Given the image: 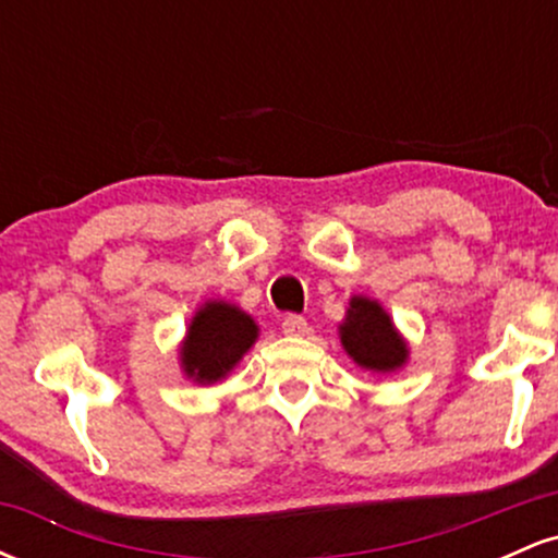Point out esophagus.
Masks as SVG:
<instances>
[{
	"mask_svg": "<svg viewBox=\"0 0 558 558\" xmlns=\"http://www.w3.org/2000/svg\"><path fill=\"white\" fill-rule=\"evenodd\" d=\"M280 328H283L286 336H304V332L310 330V325H306L304 317H299V315H286L283 323H280Z\"/></svg>",
	"mask_w": 558,
	"mask_h": 558,
	"instance_id": "esophagus-1",
	"label": "esophagus"
}]
</instances>
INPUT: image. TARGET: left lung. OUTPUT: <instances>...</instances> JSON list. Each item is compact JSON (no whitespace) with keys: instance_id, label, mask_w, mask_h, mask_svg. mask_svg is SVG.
Returning <instances> with one entry per match:
<instances>
[{"instance_id":"1","label":"left lung","mask_w":558,"mask_h":558,"mask_svg":"<svg viewBox=\"0 0 558 558\" xmlns=\"http://www.w3.org/2000/svg\"><path fill=\"white\" fill-rule=\"evenodd\" d=\"M341 343L349 356L375 373H390L407 360V345L377 301L351 299L349 315L341 325Z\"/></svg>"}]
</instances>
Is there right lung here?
Listing matches in <instances>:
<instances>
[{
	"label": "right lung",
	"instance_id": "add662e5",
	"mask_svg": "<svg viewBox=\"0 0 558 558\" xmlns=\"http://www.w3.org/2000/svg\"><path fill=\"white\" fill-rule=\"evenodd\" d=\"M257 338V325L239 306L209 301L196 312L181 349L185 375L196 383H215L235 367Z\"/></svg>",
	"mask_w": 558,
	"mask_h": 558
}]
</instances>
